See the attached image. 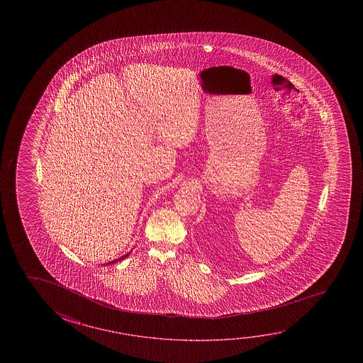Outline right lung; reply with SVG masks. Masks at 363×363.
Masks as SVG:
<instances>
[{"label": "right lung", "instance_id": "right-lung-1", "mask_svg": "<svg viewBox=\"0 0 363 363\" xmlns=\"http://www.w3.org/2000/svg\"><path fill=\"white\" fill-rule=\"evenodd\" d=\"M129 255H130V252H129V253H128V255H125V256L120 257V258H118V259H113V261L107 262V264H111V263H116V262L123 261V259H125V258H126V257L129 256ZM107 264H106V266H107Z\"/></svg>", "mask_w": 363, "mask_h": 363}]
</instances>
